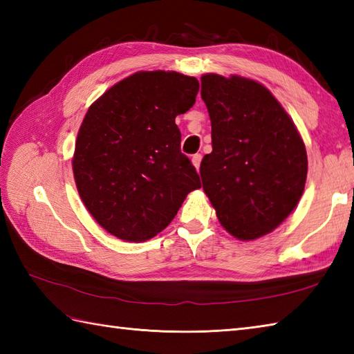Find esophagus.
I'll return each instance as SVG.
<instances>
[{"instance_id": "34e87169", "label": "esophagus", "mask_w": 354, "mask_h": 354, "mask_svg": "<svg viewBox=\"0 0 354 354\" xmlns=\"http://www.w3.org/2000/svg\"><path fill=\"white\" fill-rule=\"evenodd\" d=\"M201 161H202V155H201V153H196V155L192 156V162H193V165H194V167H196V169H199Z\"/></svg>"}]
</instances>
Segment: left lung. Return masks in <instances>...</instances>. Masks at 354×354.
<instances>
[{"mask_svg": "<svg viewBox=\"0 0 354 354\" xmlns=\"http://www.w3.org/2000/svg\"><path fill=\"white\" fill-rule=\"evenodd\" d=\"M201 84L213 142L201 162L204 192L232 236H265L301 199L304 142L281 104L257 82L205 74Z\"/></svg>", "mask_w": 354, "mask_h": 354, "instance_id": "1", "label": "left lung"}]
</instances>
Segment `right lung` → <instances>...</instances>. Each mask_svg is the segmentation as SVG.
<instances>
[{
    "label": "right lung",
    "mask_w": 354,
    "mask_h": 354,
    "mask_svg": "<svg viewBox=\"0 0 354 354\" xmlns=\"http://www.w3.org/2000/svg\"><path fill=\"white\" fill-rule=\"evenodd\" d=\"M199 91L196 77L141 71L108 89L82 123L73 170L82 201L99 225L129 242H145L201 189L181 152L175 123Z\"/></svg>",
    "instance_id": "obj_1"
}]
</instances>
